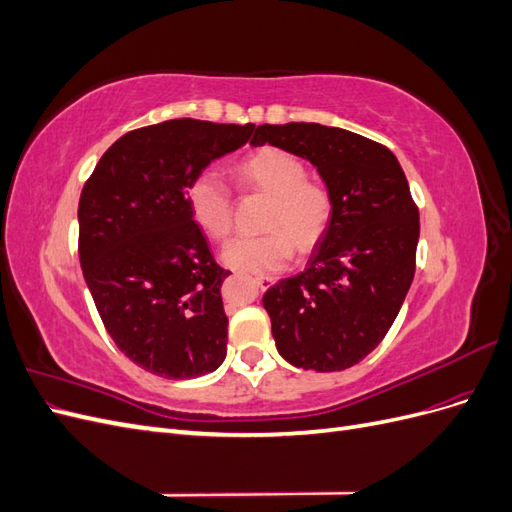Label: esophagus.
<instances>
[{
	"mask_svg": "<svg viewBox=\"0 0 512 512\" xmlns=\"http://www.w3.org/2000/svg\"><path fill=\"white\" fill-rule=\"evenodd\" d=\"M254 282L258 284V288L267 290L275 280H273V277H269V275H256V277H254Z\"/></svg>",
	"mask_w": 512,
	"mask_h": 512,
	"instance_id": "1",
	"label": "esophagus"
}]
</instances>
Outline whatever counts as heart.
Here are the masks:
<instances>
[{
	"mask_svg": "<svg viewBox=\"0 0 512 512\" xmlns=\"http://www.w3.org/2000/svg\"><path fill=\"white\" fill-rule=\"evenodd\" d=\"M247 185L269 194L260 235H237L222 247L228 267L252 273L282 269L292 256V243L307 252L329 228L333 200L327 185L305 177V164L280 147H262L237 164ZM190 211L207 235L222 239L232 224V198L222 177L200 170L185 190Z\"/></svg>",
	"mask_w": 512,
	"mask_h": 512,
	"instance_id": "heart-1",
	"label": "heart"
}]
</instances>
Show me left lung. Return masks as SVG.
<instances>
[{
	"instance_id": "left-lung-1",
	"label": "left lung",
	"mask_w": 512,
	"mask_h": 512,
	"mask_svg": "<svg viewBox=\"0 0 512 512\" xmlns=\"http://www.w3.org/2000/svg\"><path fill=\"white\" fill-rule=\"evenodd\" d=\"M250 143L312 162L333 200L307 269L262 297L277 352L294 367L348 369L389 333L412 284L421 226L408 179L384 145L342 128L265 123Z\"/></svg>"
}]
</instances>
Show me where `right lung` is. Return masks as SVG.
<instances>
[{
  "label": "right lung",
  "instance_id": "1",
  "mask_svg": "<svg viewBox=\"0 0 512 512\" xmlns=\"http://www.w3.org/2000/svg\"><path fill=\"white\" fill-rule=\"evenodd\" d=\"M254 123L170 119L106 149L79 200V258L117 348L138 367L190 380L226 359L222 282L185 190L213 160L243 147Z\"/></svg>",
  "mask_w": 512,
  "mask_h": 512
}]
</instances>
